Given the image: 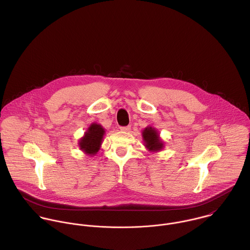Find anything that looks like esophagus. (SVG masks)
Segmentation results:
<instances>
[{
	"label": "esophagus",
	"mask_w": 250,
	"mask_h": 250,
	"mask_svg": "<svg viewBox=\"0 0 250 250\" xmlns=\"http://www.w3.org/2000/svg\"><path fill=\"white\" fill-rule=\"evenodd\" d=\"M131 130L130 126H125V127H120V131L122 132H129Z\"/></svg>",
	"instance_id": "34e87169"
}]
</instances>
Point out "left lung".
Wrapping results in <instances>:
<instances>
[{
  "mask_svg": "<svg viewBox=\"0 0 250 250\" xmlns=\"http://www.w3.org/2000/svg\"><path fill=\"white\" fill-rule=\"evenodd\" d=\"M143 143L146 149L150 152L162 151L165 147V143L161 139L159 132L152 126H147L143 130Z\"/></svg>",
  "mask_w": 250,
  "mask_h": 250,
  "instance_id": "8db88e82",
  "label": "left lung"
}]
</instances>
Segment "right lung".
<instances>
[{"instance_id": "obj_1", "label": "right lung", "mask_w": 250, "mask_h": 250, "mask_svg": "<svg viewBox=\"0 0 250 250\" xmlns=\"http://www.w3.org/2000/svg\"><path fill=\"white\" fill-rule=\"evenodd\" d=\"M105 129L102 125L93 122L84 132L83 136L79 140V147L85 154L90 157L95 156L101 148L103 138L105 135Z\"/></svg>"}]
</instances>
